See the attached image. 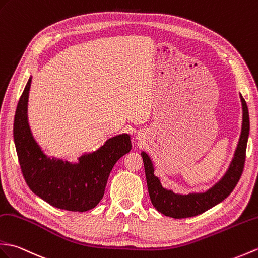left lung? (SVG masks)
<instances>
[{
	"instance_id": "8db88e82",
	"label": "left lung",
	"mask_w": 258,
	"mask_h": 258,
	"mask_svg": "<svg viewBox=\"0 0 258 258\" xmlns=\"http://www.w3.org/2000/svg\"><path fill=\"white\" fill-rule=\"evenodd\" d=\"M243 110V123L241 136H239L234 157L227 168L224 176L206 192L179 195L164 188L158 177L154 175V165L145 152H142V158L145 168L148 194L155 209L166 217L182 219L190 218L206 212L209 209L219 205L225 198L229 197L235 188L242 176L246 146L249 134V115L248 109L242 94H239Z\"/></svg>"
}]
</instances>
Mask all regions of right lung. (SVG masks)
Wrapping results in <instances>:
<instances>
[{
    "mask_svg": "<svg viewBox=\"0 0 258 258\" xmlns=\"http://www.w3.org/2000/svg\"><path fill=\"white\" fill-rule=\"evenodd\" d=\"M31 82L32 77L17 103L13 126L23 177L29 189L52 207L76 212L91 210L103 198L107 178L115 163L131 151V136L112 137L98 151L82 155L75 164L48 157L29 128L27 104Z\"/></svg>",
    "mask_w": 258,
    "mask_h": 258,
    "instance_id": "add662e5",
    "label": "right lung"
}]
</instances>
